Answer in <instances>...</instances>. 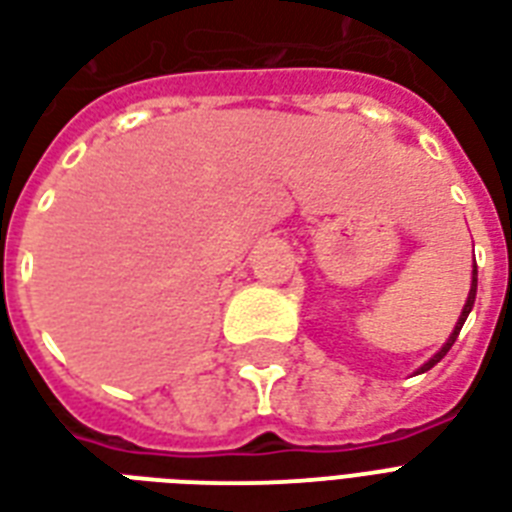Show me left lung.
Instances as JSON below:
<instances>
[{"label":"left lung","mask_w":512,"mask_h":512,"mask_svg":"<svg viewBox=\"0 0 512 512\" xmlns=\"http://www.w3.org/2000/svg\"><path fill=\"white\" fill-rule=\"evenodd\" d=\"M475 291H478V269L473 267V283H470V293H467V301H465V307H462V315H459V320H457V326H454V334L449 336V342L443 344L441 347V352H435L433 358L427 360L425 366L419 368V374H425V371H430V368L435 366V363H441L443 360V355H446V352L451 350V344L457 342V336H459V331H462V326H465V320H467V315H470V310H473V304H475Z\"/></svg>","instance_id":"left-lung-1"}]
</instances>
